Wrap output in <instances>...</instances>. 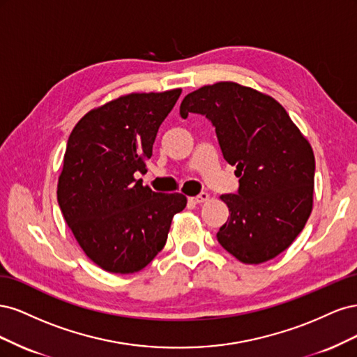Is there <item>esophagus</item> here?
<instances>
[{"instance_id": "obj_1", "label": "esophagus", "mask_w": 357, "mask_h": 357, "mask_svg": "<svg viewBox=\"0 0 357 357\" xmlns=\"http://www.w3.org/2000/svg\"><path fill=\"white\" fill-rule=\"evenodd\" d=\"M210 199V195L207 192H202V193H199L198 197H190L189 198V202L190 204H202V202H205V201H208Z\"/></svg>"}]
</instances>
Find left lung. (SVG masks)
<instances>
[{"instance_id":"obj_1","label":"left lung","mask_w":357,"mask_h":357,"mask_svg":"<svg viewBox=\"0 0 357 357\" xmlns=\"http://www.w3.org/2000/svg\"><path fill=\"white\" fill-rule=\"evenodd\" d=\"M208 117L238 193L222 195L229 218L218 232L243 264H264L295 241L312 210L316 160L308 139L273 96L219 82L185 96L180 114Z\"/></svg>"}]
</instances>
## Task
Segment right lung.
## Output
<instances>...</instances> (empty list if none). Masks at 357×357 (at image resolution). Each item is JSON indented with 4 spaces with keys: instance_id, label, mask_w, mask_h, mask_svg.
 <instances>
[{
    "instance_id": "1",
    "label": "right lung",
    "mask_w": 357,
    "mask_h": 357,
    "mask_svg": "<svg viewBox=\"0 0 357 357\" xmlns=\"http://www.w3.org/2000/svg\"><path fill=\"white\" fill-rule=\"evenodd\" d=\"M180 93L122 95L86 113L70 134L58 202L79 245L104 271H142L186 207L183 193H158L135 178L147 171L158 129Z\"/></svg>"
}]
</instances>
